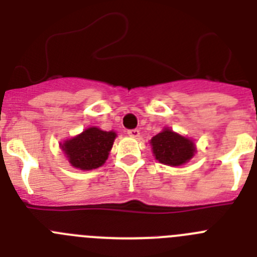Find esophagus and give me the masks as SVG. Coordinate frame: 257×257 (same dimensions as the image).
Segmentation results:
<instances>
[{"label": "esophagus", "mask_w": 257, "mask_h": 257, "mask_svg": "<svg viewBox=\"0 0 257 257\" xmlns=\"http://www.w3.org/2000/svg\"><path fill=\"white\" fill-rule=\"evenodd\" d=\"M127 135L131 136V138H139L140 131L138 130V128H134V130H128V131H127Z\"/></svg>", "instance_id": "obj_1"}]
</instances>
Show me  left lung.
Returning <instances> with one entry per match:
<instances>
[{"mask_svg": "<svg viewBox=\"0 0 257 257\" xmlns=\"http://www.w3.org/2000/svg\"><path fill=\"white\" fill-rule=\"evenodd\" d=\"M151 145L156 160L167 166L184 165L196 153L193 140L174 133L171 128H163L153 136Z\"/></svg>", "mask_w": 257, "mask_h": 257, "instance_id": "1", "label": "left lung"}]
</instances>
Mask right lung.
<instances>
[{
  "mask_svg": "<svg viewBox=\"0 0 257 257\" xmlns=\"http://www.w3.org/2000/svg\"><path fill=\"white\" fill-rule=\"evenodd\" d=\"M117 134L103 131L97 127H88L82 134L60 144L68 161L73 167L83 171L97 169L108 160Z\"/></svg>",
  "mask_w": 257,
  "mask_h": 257,
  "instance_id": "right-lung-1",
  "label": "right lung"
}]
</instances>
